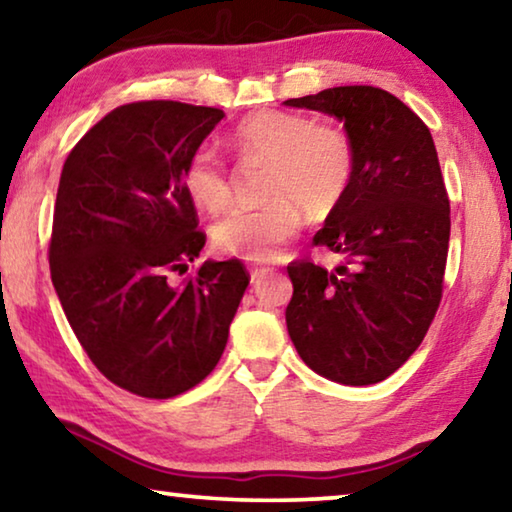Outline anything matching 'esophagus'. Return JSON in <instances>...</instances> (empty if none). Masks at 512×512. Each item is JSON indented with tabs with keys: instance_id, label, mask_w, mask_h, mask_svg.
I'll list each match as a JSON object with an SVG mask.
<instances>
[{
	"instance_id": "obj_1",
	"label": "esophagus",
	"mask_w": 512,
	"mask_h": 512,
	"mask_svg": "<svg viewBox=\"0 0 512 512\" xmlns=\"http://www.w3.org/2000/svg\"><path fill=\"white\" fill-rule=\"evenodd\" d=\"M271 273L269 266H250V280L259 282L262 278H266Z\"/></svg>"
}]
</instances>
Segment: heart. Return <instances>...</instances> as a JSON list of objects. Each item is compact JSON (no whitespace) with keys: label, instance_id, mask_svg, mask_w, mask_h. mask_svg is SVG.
Here are the masks:
<instances>
[{"label":"heart","instance_id":"heart-1","mask_svg":"<svg viewBox=\"0 0 512 512\" xmlns=\"http://www.w3.org/2000/svg\"><path fill=\"white\" fill-rule=\"evenodd\" d=\"M234 149L246 158L271 160L262 207H241L213 225L220 253L269 262L301 230L303 211L324 220L340 207L354 179V149L333 126H317L303 114L266 110L234 131ZM183 186L202 209L218 211L230 202V179L216 149H195L183 167Z\"/></svg>","mask_w":512,"mask_h":512}]
</instances>
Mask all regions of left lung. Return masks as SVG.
<instances>
[{"label":"left lung","instance_id":"1","mask_svg":"<svg viewBox=\"0 0 512 512\" xmlns=\"http://www.w3.org/2000/svg\"><path fill=\"white\" fill-rule=\"evenodd\" d=\"M342 121L354 179L315 246L342 257L333 271L287 266V331L303 363L345 386L391 377L437 315L451 239V204L430 128L377 87H333L289 98Z\"/></svg>","mask_w":512,"mask_h":512}]
</instances>
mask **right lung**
<instances>
[{
    "instance_id": "obj_1",
    "label": "right lung",
    "mask_w": 512,
    "mask_h": 512,
    "mask_svg": "<svg viewBox=\"0 0 512 512\" xmlns=\"http://www.w3.org/2000/svg\"><path fill=\"white\" fill-rule=\"evenodd\" d=\"M223 110L142 101L112 110L61 170L50 239L52 285L98 370L167 400L216 368L248 287L239 259L202 262L183 167Z\"/></svg>"
}]
</instances>
